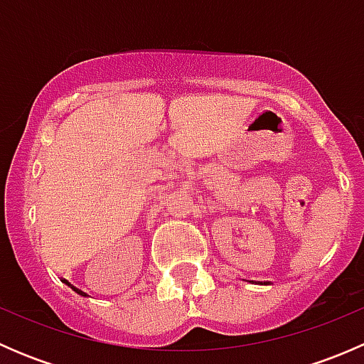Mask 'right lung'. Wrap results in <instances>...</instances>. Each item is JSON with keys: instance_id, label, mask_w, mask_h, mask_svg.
<instances>
[{"instance_id": "1", "label": "right lung", "mask_w": 364, "mask_h": 364, "mask_svg": "<svg viewBox=\"0 0 364 364\" xmlns=\"http://www.w3.org/2000/svg\"><path fill=\"white\" fill-rule=\"evenodd\" d=\"M67 284H68V282H67ZM70 285V284H68ZM70 287H72V285H70ZM73 289V291H75L77 292V294H80V296H84V292L82 291H79V289H75V287H72Z\"/></svg>"}]
</instances>
